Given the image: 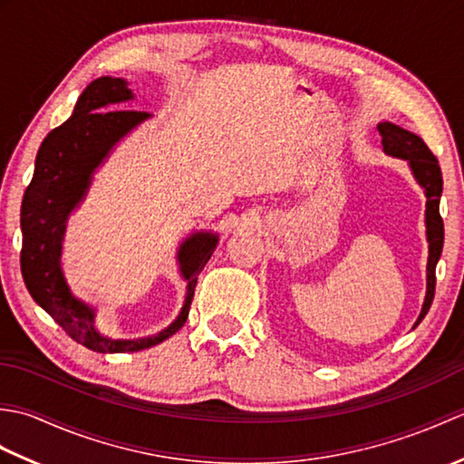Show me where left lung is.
<instances>
[{"mask_svg": "<svg viewBox=\"0 0 464 464\" xmlns=\"http://www.w3.org/2000/svg\"><path fill=\"white\" fill-rule=\"evenodd\" d=\"M377 130L381 133L382 150L392 157H401L411 163V169L415 173L417 181L425 187L427 195V241H429V263H427V297L422 311L419 314L417 324L425 319V314L430 309L432 297H435L437 285V263L442 253V241H445V225L439 211L440 193H442V175L439 160L427 147V143L419 135L411 133L395 123H379ZM415 324V327H417Z\"/></svg>", "mask_w": 464, "mask_h": 464, "instance_id": "1", "label": "left lung"}]
</instances>
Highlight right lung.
I'll return each instance as SVG.
<instances>
[{
	"label": "right lung",
	"instance_id": "obj_1",
	"mask_svg": "<svg viewBox=\"0 0 464 464\" xmlns=\"http://www.w3.org/2000/svg\"><path fill=\"white\" fill-rule=\"evenodd\" d=\"M131 90L120 77H100L85 87L72 117L49 131L35 157L34 179L27 185L22 203V273L37 304L73 341L95 353H127L150 349L179 331L195 295L197 275L211 259L217 237L195 233L179 247V265L187 285L181 314L165 331L147 339L113 341L93 327V309L75 299L62 273V241L67 215L82 201L95 167L111 147L135 125L150 117L145 111L115 110L131 100Z\"/></svg>",
	"mask_w": 464,
	"mask_h": 464
}]
</instances>
